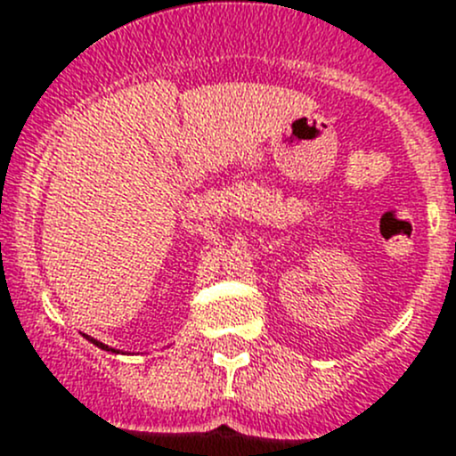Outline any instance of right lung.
<instances>
[{
	"mask_svg": "<svg viewBox=\"0 0 456 456\" xmlns=\"http://www.w3.org/2000/svg\"><path fill=\"white\" fill-rule=\"evenodd\" d=\"M85 338H87V339H89V342H92V344H96V346H99V348H103V351H110V353H123V351H117V348L108 346V344L99 342V339H94V338H89V335H85Z\"/></svg>",
	"mask_w": 456,
	"mask_h": 456,
	"instance_id": "right-lung-1",
	"label": "right lung"
}]
</instances>
